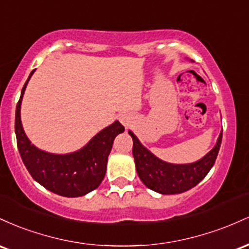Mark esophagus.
Segmentation results:
<instances>
[{"label": "esophagus", "mask_w": 249, "mask_h": 249, "mask_svg": "<svg viewBox=\"0 0 249 249\" xmlns=\"http://www.w3.org/2000/svg\"><path fill=\"white\" fill-rule=\"evenodd\" d=\"M120 122L124 125V127H129L130 124H133V116L130 114H121L119 117Z\"/></svg>", "instance_id": "34e87169"}]
</instances>
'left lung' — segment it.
<instances>
[{
	"label": "left lung",
	"mask_w": 249,
	"mask_h": 249,
	"mask_svg": "<svg viewBox=\"0 0 249 249\" xmlns=\"http://www.w3.org/2000/svg\"><path fill=\"white\" fill-rule=\"evenodd\" d=\"M128 133L133 139V156L139 178L148 188L160 194H180L196 186L214 166L222 140L221 132L213 149L201 160L187 164H174L156 158L142 146L135 134L130 130Z\"/></svg>",
	"instance_id": "8db88e82"
}]
</instances>
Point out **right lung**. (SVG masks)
Listing matches in <instances>:
<instances>
[{
    "mask_svg": "<svg viewBox=\"0 0 249 249\" xmlns=\"http://www.w3.org/2000/svg\"><path fill=\"white\" fill-rule=\"evenodd\" d=\"M34 71L24 83L16 106L15 134L19 155L33 178L46 189L61 196H83L102 182L114 140L124 132V127L115 121L71 154H52L36 148L27 138L21 122L22 97Z\"/></svg>",
    "mask_w": 249,
    "mask_h": 249,
    "instance_id": "1",
    "label": "right lung"
}]
</instances>
